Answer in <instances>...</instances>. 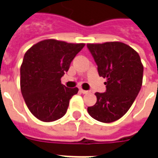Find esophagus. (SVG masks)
Instances as JSON below:
<instances>
[{
	"mask_svg": "<svg viewBox=\"0 0 158 158\" xmlns=\"http://www.w3.org/2000/svg\"><path fill=\"white\" fill-rule=\"evenodd\" d=\"M79 91H80L81 94H87L90 93V91H89V90H84V89H79Z\"/></svg>",
	"mask_w": 158,
	"mask_h": 158,
	"instance_id": "1",
	"label": "esophagus"
}]
</instances>
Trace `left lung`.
<instances>
[{"label":"left lung","instance_id":"obj_1","mask_svg":"<svg viewBox=\"0 0 158 158\" xmlns=\"http://www.w3.org/2000/svg\"><path fill=\"white\" fill-rule=\"evenodd\" d=\"M98 65L99 76L106 78L105 93H96L97 102L88 107L95 120L110 123L127 112L142 87L143 66L139 55L120 42L87 44Z\"/></svg>","mask_w":158,"mask_h":158}]
</instances>
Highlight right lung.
<instances>
[{
	"label": "right lung",
	"instance_id": "obj_1",
	"mask_svg": "<svg viewBox=\"0 0 158 158\" xmlns=\"http://www.w3.org/2000/svg\"><path fill=\"white\" fill-rule=\"evenodd\" d=\"M84 45L47 39L25 53L20 68L21 93L31 113L38 120L51 122L66 113L69 100L79 89L66 88L60 79Z\"/></svg>",
	"mask_w": 158,
	"mask_h": 158
}]
</instances>
